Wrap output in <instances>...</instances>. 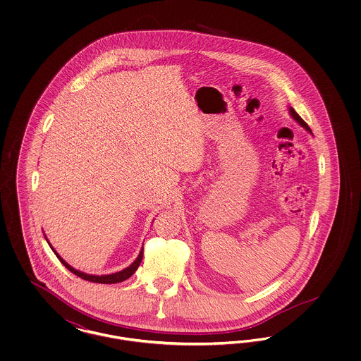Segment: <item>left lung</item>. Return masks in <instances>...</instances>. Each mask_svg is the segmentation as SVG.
Wrapping results in <instances>:
<instances>
[{
	"mask_svg": "<svg viewBox=\"0 0 361 361\" xmlns=\"http://www.w3.org/2000/svg\"><path fill=\"white\" fill-rule=\"evenodd\" d=\"M290 114H291V116L293 118V119H295V121H298V123H299L302 127H305L307 131L311 133V130H310V127L307 126V123L303 121V119H302V118H300V116H299V115L295 112V109H293V108H290Z\"/></svg>",
	"mask_w": 361,
	"mask_h": 361,
	"instance_id": "obj_1",
	"label": "left lung"
}]
</instances>
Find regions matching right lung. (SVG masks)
<instances>
[{
    "label": "right lung",
    "instance_id": "1",
    "mask_svg": "<svg viewBox=\"0 0 361 361\" xmlns=\"http://www.w3.org/2000/svg\"><path fill=\"white\" fill-rule=\"evenodd\" d=\"M49 245H50V243H49ZM50 246H51V245H50ZM52 250H54V249H52ZM54 253H55V256L58 257V259H59V261H61V262H62V264L69 269L71 274H74V275L78 276V277H81V279H84L86 281L102 283V284H115V283H121V281L127 280L128 277H131V276L135 274V271H137V267H139V264H140V261H142V257H143V249H142L137 259H135L130 267H127L126 269H123L121 272H116V274H112V275L94 276L86 275L84 272H80V271L74 269V268H73V267H70L69 264H68L63 258L61 257L55 250H54Z\"/></svg>",
    "mask_w": 361,
    "mask_h": 361
}]
</instances>
